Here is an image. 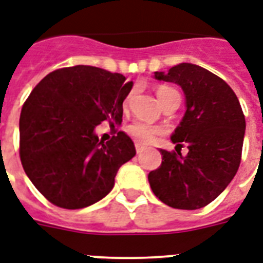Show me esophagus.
Wrapping results in <instances>:
<instances>
[{"label":"esophagus","mask_w":263,"mask_h":263,"mask_svg":"<svg viewBox=\"0 0 263 263\" xmlns=\"http://www.w3.org/2000/svg\"><path fill=\"white\" fill-rule=\"evenodd\" d=\"M135 148H136V153H138V154H140V153L146 150V146H143V144H140L139 142H136V143H135Z\"/></svg>","instance_id":"esophagus-1"}]
</instances>
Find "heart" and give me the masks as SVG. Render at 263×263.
<instances>
[{"instance_id":"obj_1","label":"heart","mask_w":263,"mask_h":263,"mask_svg":"<svg viewBox=\"0 0 263 263\" xmlns=\"http://www.w3.org/2000/svg\"><path fill=\"white\" fill-rule=\"evenodd\" d=\"M173 88L166 87V86H161V87L157 88V98L160 101V103H162L166 99L171 92H173ZM127 132L129 135L136 139L140 143H150L154 138H156L158 134H160V128L153 127V125H148V124L140 123V121H135L128 125Z\"/></svg>"}]
</instances>
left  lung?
I'll return each mask as SVG.
<instances>
[{"instance_id":"1","label":"left lung","mask_w":263,"mask_h":263,"mask_svg":"<svg viewBox=\"0 0 263 263\" xmlns=\"http://www.w3.org/2000/svg\"><path fill=\"white\" fill-rule=\"evenodd\" d=\"M154 79L175 83L185 97V111L171 140L187 143V156L161 148L162 164L148 173L154 195L173 209L195 210L216 199L236 175L246 120L233 90L195 64L181 63Z\"/></svg>"}]
</instances>
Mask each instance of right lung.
I'll use <instances>...</instances> for the list:
<instances>
[{"label": "right lung", "mask_w": 263, "mask_h": 263, "mask_svg": "<svg viewBox=\"0 0 263 263\" xmlns=\"http://www.w3.org/2000/svg\"><path fill=\"white\" fill-rule=\"evenodd\" d=\"M134 83L102 68L76 65L45 76L20 115V160L36 190L64 209L97 203L115 185L121 165L136 154L124 131L103 143L97 125L123 121Z\"/></svg>", "instance_id": "right-lung-1"}]
</instances>
